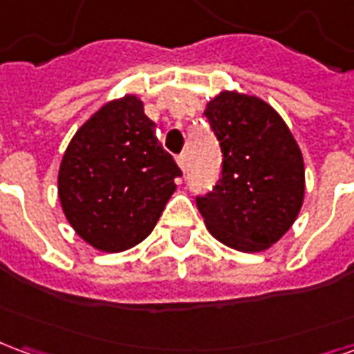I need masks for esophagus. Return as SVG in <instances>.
<instances>
[{"label":"esophagus","instance_id":"obj_1","mask_svg":"<svg viewBox=\"0 0 354 354\" xmlns=\"http://www.w3.org/2000/svg\"><path fill=\"white\" fill-rule=\"evenodd\" d=\"M176 161H178V165H180V169H182L185 172V170H187V155L180 153L176 157Z\"/></svg>","mask_w":354,"mask_h":354}]
</instances>
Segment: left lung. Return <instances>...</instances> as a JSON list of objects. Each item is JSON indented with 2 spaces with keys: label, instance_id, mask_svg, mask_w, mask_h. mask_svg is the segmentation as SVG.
<instances>
[{
  "label": "left lung",
  "instance_id": "8db88e82",
  "mask_svg": "<svg viewBox=\"0 0 354 354\" xmlns=\"http://www.w3.org/2000/svg\"><path fill=\"white\" fill-rule=\"evenodd\" d=\"M205 117L222 149L212 192L197 195L208 231L241 252H260L290 230L304 203V157L286 123L256 96L220 93Z\"/></svg>",
  "mask_w": 354,
  "mask_h": 354
}]
</instances>
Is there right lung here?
Instances as JSON below:
<instances>
[{
    "label": "right lung",
    "instance_id": "1",
    "mask_svg": "<svg viewBox=\"0 0 354 354\" xmlns=\"http://www.w3.org/2000/svg\"><path fill=\"white\" fill-rule=\"evenodd\" d=\"M136 96L106 104L75 132L58 172V197L83 241L123 252L151 233L182 170Z\"/></svg>",
    "mask_w": 354,
    "mask_h": 354
}]
</instances>
